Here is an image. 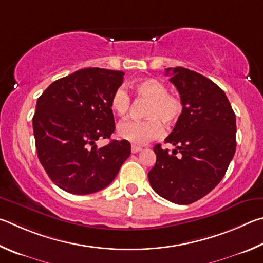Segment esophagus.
Segmentation results:
<instances>
[{
	"instance_id": "1",
	"label": "esophagus",
	"mask_w": 263,
	"mask_h": 263,
	"mask_svg": "<svg viewBox=\"0 0 263 263\" xmlns=\"http://www.w3.org/2000/svg\"><path fill=\"white\" fill-rule=\"evenodd\" d=\"M141 150H142L141 146H137V145H132V153H133V154H137V153H140Z\"/></svg>"
}]
</instances>
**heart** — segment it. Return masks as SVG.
<instances>
[{"mask_svg": "<svg viewBox=\"0 0 263 263\" xmlns=\"http://www.w3.org/2000/svg\"><path fill=\"white\" fill-rule=\"evenodd\" d=\"M137 98L149 100L144 115L145 120H126L119 124L118 133L122 139L137 145L145 144L163 135L164 128L172 126L183 112L182 99L176 93L167 92L163 82L146 78L133 85ZM130 107V97L123 87H118L110 97V108L119 117H124Z\"/></svg>", "mask_w": 263, "mask_h": 263, "instance_id": "b5f03b06", "label": "heart"}]
</instances>
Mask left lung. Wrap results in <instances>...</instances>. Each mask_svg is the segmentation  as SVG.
<instances>
[{
  "label": "left lung",
  "instance_id": "8db88e82",
  "mask_svg": "<svg viewBox=\"0 0 263 263\" xmlns=\"http://www.w3.org/2000/svg\"><path fill=\"white\" fill-rule=\"evenodd\" d=\"M183 112L165 142L155 145V166L148 173L153 190L177 204H191L218 185L236 153V114L227 95L213 81L190 69L167 68Z\"/></svg>",
  "mask_w": 263,
  "mask_h": 263
}]
</instances>
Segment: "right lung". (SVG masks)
Masks as SVG:
<instances>
[{
  "instance_id": "add662e5",
  "label": "right lung",
  "mask_w": 263,
  "mask_h": 263,
  "mask_svg": "<svg viewBox=\"0 0 263 263\" xmlns=\"http://www.w3.org/2000/svg\"><path fill=\"white\" fill-rule=\"evenodd\" d=\"M123 71L85 68L53 82L44 91L32 119L38 158L55 185L75 195L107 187L130 156L128 141L109 139L115 129L110 97Z\"/></svg>"
}]
</instances>
